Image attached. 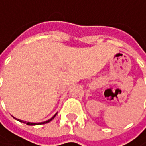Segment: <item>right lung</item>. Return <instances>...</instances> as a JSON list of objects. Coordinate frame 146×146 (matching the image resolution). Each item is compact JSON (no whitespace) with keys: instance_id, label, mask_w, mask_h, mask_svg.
I'll return each instance as SVG.
<instances>
[{"instance_id":"add662e5","label":"right lung","mask_w":146,"mask_h":146,"mask_svg":"<svg viewBox=\"0 0 146 146\" xmlns=\"http://www.w3.org/2000/svg\"><path fill=\"white\" fill-rule=\"evenodd\" d=\"M57 113H56L55 114H54V116L51 117V119H49L48 120H46V121H44V122H41V123H31V122H27V121H23V120H21V119H16L18 120V121H19V122L21 123H27V125H30V126H33V125H40V124H44V123H49L50 121H51L52 119H54V117H55V116L57 115Z\"/></svg>"}]
</instances>
